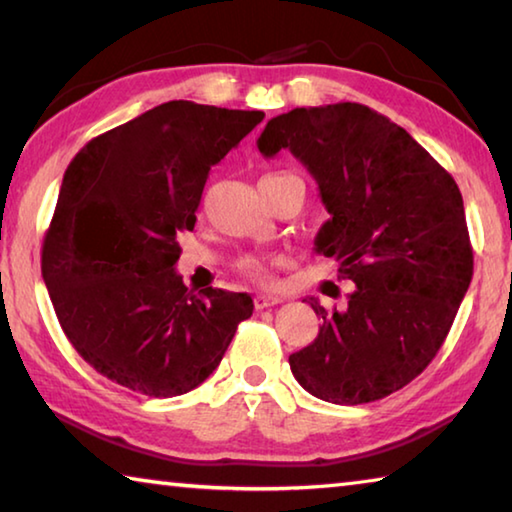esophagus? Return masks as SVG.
Returning <instances> with one entry per match:
<instances>
[{
  "mask_svg": "<svg viewBox=\"0 0 512 512\" xmlns=\"http://www.w3.org/2000/svg\"><path fill=\"white\" fill-rule=\"evenodd\" d=\"M277 302H282L280 298H273V296H257L255 298V309H266V307H273Z\"/></svg>",
  "mask_w": 512,
  "mask_h": 512,
  "instance_id": "34e87169",
  "label": "esophagus"
}]
</instances>
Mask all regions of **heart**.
Here are the masks:
<instances>
[{"label":"heart","mask_w":512,"mask_h":512,"mask_svg":"<svg viewBox=\"0 0 512 512\" xmlns=\"http://www.w3.org/2000/svg\"><path fill=\"white\" fill-rule=\"evenodd\" d=\"M239 271L253 277L257 282H266L268 277H271V273H268V264L262 257H244L239 262Z\"/></svg>","instance_id":"obj_1"}]
</instances>
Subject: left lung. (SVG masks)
<instances>
[{
	"mask_svg": "<svg viewBox=\"0 0 512 512\" xmlns=\"http://www.w3.org/2000/svg\"><path fill=\"white\" fill-rule=\"evenodd\" d=\"M264 158L289 149L316 178L329 221L316 250L357 287L325 309L289 357L318 400L366 404L400 391L445 343L472 282L474 255L454 178L391 119L361 103L296 108L268 121Z\"/></svg>",
	"mask_w": 512,
	"mask_h": 512,
	"instance_id": "8db88e82",
	"label": "left lung"
}]
</instances>
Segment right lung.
<instances>
[{"label": "right lung", "instance_id": "add662e5", "mask_svg": "<svg viewBox=\"0 0 512 512\" xmlns=\"http://www.w3.org/2000/svg\"><path fill=\"white\" fill-rule=\"evenodd\" d=\"M264 119L169 101L74 155L42 244V277L74 350L119 386L189 393L212 375L248 293L189 291L178 235L194 230L210 169Z\"/></svg>", "mask_w": 512, "mask_h": 512}]
</instances>
